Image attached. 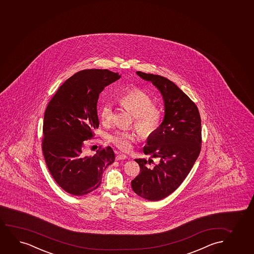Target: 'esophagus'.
Returning <instances> with one entry per match:
<instances>
[{"instance_id": "34e87169", "label": "esophagus", "mask_w": 254, "mask_h": 254, "mask_svg": "<svg viewBox=\"0 0 254 254\" xmlns=\"http://www.w3.org/2000/svg\"><path fill=\"white\" fill-rule=\"evenodd\" d=\"M127 158V156H125V155H123V154H119V155H117L116 157V159L117 160V161H120V160H125Z\"/></svg>"}]
</instances>
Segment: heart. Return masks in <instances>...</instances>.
Listing matches in <instances>:
<instances>
[{
    "mask_svg": "<svg viewBox=\"0 0 254 254\" xmlns=\"http://www.w3.org/2000/svg\"><path fill=\"white\" fill-rule=\"evenodd\" d=\"M119 101L122 106L134 116L135 126L143 136H150L159 128L163 120V111L158 107L154 106L151 98L145 92L139 89H132L121 96ZM99 116L103 123H110L114 116L112 104L105 103L101 107ZM136 137L137 135L133 131H120L111 135L110 140L120 150L128 151L131 147V142Z\"/></svg>",
    "mask_w": 254,
    "mask_h": 254,
    "instance_id": "obj_1",
    "label": "heart"
}]
</instances>
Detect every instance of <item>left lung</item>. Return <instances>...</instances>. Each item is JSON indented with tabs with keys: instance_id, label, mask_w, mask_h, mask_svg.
<instances>
[{
	"instance_id": "8db88e82",
	"label": "left lung",
	"mask_w": 254,
	"mask_h": 254,
	"mask_svg": "<svg viewBox=\"0 0 254 254\" xmlns=\"http://www.w3.org/2000/svg\"><path fill=\"white\" fill-rule=\"evenodd\" d=\"M136 73L160 91L164 117L159 128L148 137L144 147V153L158 158V163L150 168V158L135 159L140 173L131 181V188L138 196L157 201L176 191L200 153V116L196 104L168 78L152 73Z\"/></svg>"
}]
</instances>
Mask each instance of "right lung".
Segmentation results:
<instances>
[{
    "instance_id": "right-lung-1",
    "label": "right lung",
    "mask_w": 254,
    "mask_h": 254,
    "mask_svg": "<svg viewBox=\"0 0 254 254\" xmlns=\"http://www.w3.org/2000/svg\"><path fill=\"white\" fill-rule=\"evenodd\" d=\"M121 78L107 69L76 72L60 86L44 113L42 149L57 184L66 192L82 196L100 186L103 173L115 161L112 148L85 156V140L99 127L97 101L107 85Z\"/></svg>"
}]
</instances>
